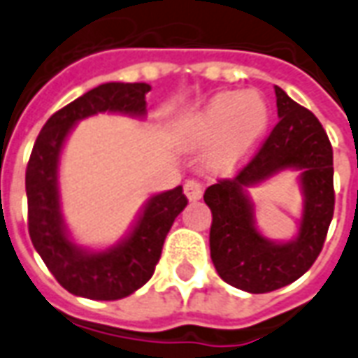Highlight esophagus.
Listing matches in <instances>:
<instances>
[{
  "label": "esophagus",
  "instance_id": "obj_1",
  "mask_svg": "<svg viewBox=\"0 0 358 358\" xmlns=\"http://www.w3.org/2000/svg\"><path fill=\"white\" fill-rule=\"evenodd\" d=\"M184 193L189 201H199L203 197V184L197 180H187L184 184Z\"/></svg>",
  "mask_w": 358,
  "mask_h": 358
}]
</instances>
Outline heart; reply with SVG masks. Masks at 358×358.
<instances>
[{
    "mask_svg": "<svg viewBox=\"0 0 358 358\" xmlns=\"http://www.w3.org/2000/svg\"><path fill=\"white\" fill-rule=\"evenodd\" d=\"M267 123L266 100L258 92H220L187 123L184 144L206 148L218 141L210 166L216 172H231L260 142Z\"/></svg>",
    "mask_w": 358,
    "mask_h": 358,
    "instance_id": "1",
    "label": "heart"
}]
</instances>
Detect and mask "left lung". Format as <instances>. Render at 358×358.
<instances>
[{
    "label": "left lung",
    "instance_id": "8db88e82",
    "mask_svg": "<svg viewBox=\"0 0 358 358\" xmlns=\"http://www.w3.org/2000/svg\"><path fill=\"white\" fill-rule=\"evenodd\" d=\"M279 123L237 176L206 187L213 213L210 258L227 285L250 294L287 287L313 266L334 216L332 144L319 119L275 87ZM285 168H300L304 216L299 237L288 243L266 240L253 226L245 187Z\"/></svg>",
    "mask_w": 358,
    "mask_h": 358
}]
</instances>
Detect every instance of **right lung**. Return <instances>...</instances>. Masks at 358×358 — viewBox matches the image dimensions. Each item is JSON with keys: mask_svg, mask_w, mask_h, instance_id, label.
<instances>
[{"mask_svg": "<svg viewBox=\"0 0 358 358\" xmlns=\"http://www.w3.org/2000/svg\"><path fill=\"white\" fill-rule=\"evenodd\" d=\"M150 91L152 87L145 83L98 85L52 113L31 150L26 166L30 239L55 279L76 296L121 300L144 287L161 258L166 233L187 205L182 186L153 195L129 237L102 252L85 250L66 233L58 195V159L71 127L100 112L142 117Z\"/></svg>", "mask_w": 358, "mask_h": 358, "instance_id": "obj_1", "label": "right lung"}]
</instances>
